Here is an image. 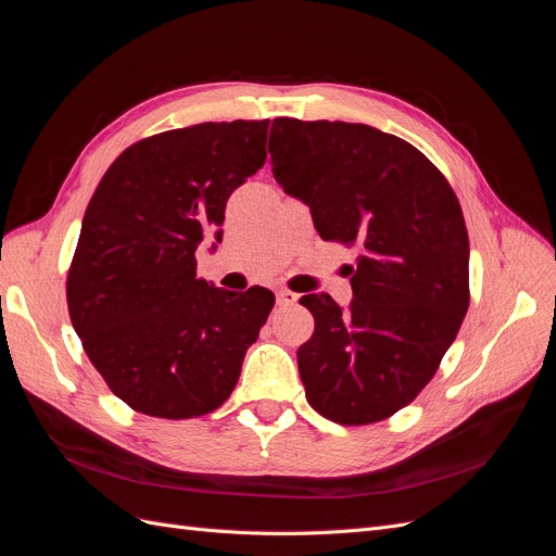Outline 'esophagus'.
I'll return each instance as SVG.
<instances>
[{
  "mask_svg": "<svg viewBox=\"0 0 556 556\" xmlns=\"http://www.w3.org/2000/svg\"><path fill=\"white\" fill-rule=\"evenodd\" d=\"M276 296H278V304L280 306H292V304H296V299H299V294L285 290V288L276 290Z\"/></svg>",
  "mask_w": 556,
  "mask_h": 556,
  "instance_id": "obj_1",
  "label": "esophagus"
}]
</instances>
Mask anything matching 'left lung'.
I'll list each match as a JSON object with an SVG mask.
<instances>
[{
	"instance_id": "8db88e82",
	"label": "left lung",
	"mask_w": 556,
	"mask_h": 556,
	"mask_svg": "<svg viewBox=\"0 0 556 556\" xmlns=\"http://www.w3.org/2000/svg\"><path fill=\"white\" fill-rule=\"evenodd\" d=\"M268 153L319 237L359 248L348 308L299 301L315 317L296 350L306 399L331 422H378L425 390L468 311L459 201L415 146L368 125L276 117Z\"/></svg>"
}]
</instances>
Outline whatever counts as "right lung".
Masks as SVG:
<instances>
[{"label":"right lung","mask_w":556,"mask_h":556,"mask_svg":"<svg viewBox=\"0 0 556 556\" xmlns=\"http://www.w3.org/2000/svg\"><path fill=\"white\" fill-rule=\"evenodd\" d=\"M266 131L268 121L162 131L129 146L97 185L66 304L86 355L134 410L199 417L239 382L276 299L199 280L194 252L211 233L223 241L227 199L264 166Z\"/></svg>","instance_id":"obj_1"}]
</instances>
